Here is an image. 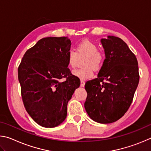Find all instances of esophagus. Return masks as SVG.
Wrapping results in <instances>:
<instances>
[{"mask_svg":"<svg viewBox=\"0 0 151 151\" xmlns=\"http://www.w3.org/2000/svg\"><path fill=\"white\" fill-rule=\"evenodd\" d=\"M85 81H83V80L81 81V86H82V87H83V86H85Z\"/></svg>","mask_w":151,"mask_h":151,"instance_id":"obj_1","label":"esophagus"}]
</instances>
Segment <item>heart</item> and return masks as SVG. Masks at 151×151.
Here are the masks:
<instances>
[{
  "label": "heart",
  "instance_id": "b5f03b06",
  "mask_svg": "<svg viewBox=\"0 0 151 151\" xmlns=\"http://www.w3.org/2000/svg\"><path fill=\"white\" fill-rule=\"evenodd\" d=\"M98 45L89 40H84L76 46V51L70 49L67 54V63L69 67L75 68L79 57H87L85 60L86 68H78L73 71V75L82 80H86L93 76V68L98 70L103 62V55L99 50Z\"/></svg>",
  "mask_w": 151,
  "mask_h": 151
}]
</instances>
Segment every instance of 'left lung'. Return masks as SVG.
Returning <instances> with one entry per match:
<instances>
[{
  "label": "left lung",
  "mask_w": 151,
  "mask_h": 151,
  "mask_svg": "<svg viewBox=\"0 0 151 151\" xmlns=\"http://www.w3.org/2000/svg\"><path fill=\"white\" fill-rule=\"evenodd\" d=\"M105 59L98 77L85 83V108L99 123L115 122L126 113L139 85L136 56L121 39L109 36L102 39Z\"/></svg>",
  "instance_id": "8db88e82"
}]
</instances>
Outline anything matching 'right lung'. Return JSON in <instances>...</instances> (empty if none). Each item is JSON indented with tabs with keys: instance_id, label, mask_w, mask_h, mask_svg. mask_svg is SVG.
<instances>
[{
	"instance_id": "1",
	"label": "right lung",
	"mask_w": 151,
	"mask_h": 151,
	"mask_svg": "<svg viewBox=\"0 0 151 151\" xmlns=\"http://www.w3.org/2000/svg\"><path fill=\"white\" fill-rule=\"evenodd\" d=\"M70 46L67 37L43 38L26 51L18 68L25 109L43 127L65 121L68 102L80 86V79L68 68ZM62 78L65 81H60Z\"/></svg>"
}]
</instances>
